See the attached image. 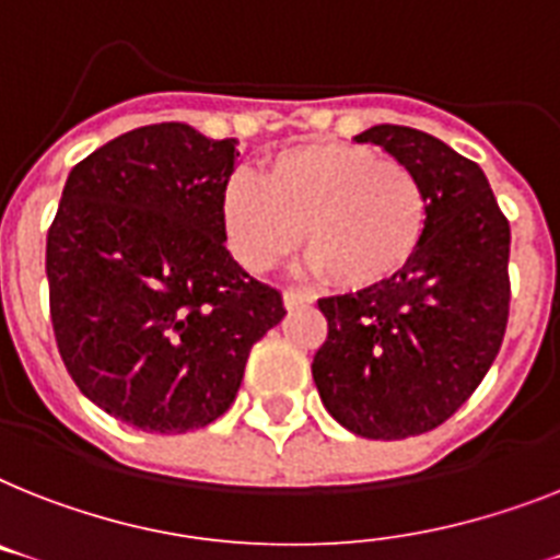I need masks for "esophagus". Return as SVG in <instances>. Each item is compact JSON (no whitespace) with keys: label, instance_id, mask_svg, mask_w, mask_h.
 <instances>
[{"label":"esophagus","instance_id":"34e87169","mask_svg":"<svg viewBox=\"0 0 560 560\" xmlns=\"http://www.w3.org/2000/svg\"><path fill=\"white\" fill-rule=\"evenodd\" d=\"M312 303V298H308L306 291H300V289H285L283 291V306L289 308H300V306H308Z\"/></svg>","mask_w":560,"mask_h":560}]
</instances>
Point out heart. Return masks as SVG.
Here are the masks:
<instances>
[{"label":"heart","instance_id":"heart-1","mask_svg":"<svg viewBox=\"0 0 560 560\" xmlns=\"http://www.w3.org/2000/svg\"><path fill=\"white\" fill-rule=\"evenodd\" d=\"M223 231L246 269L269 271L298 248L340 289L381 285L412 262L427 231L418 174L358 142L320 140L266 160L260 179L225 183Z\"/></svg>","mask_w":560,"mask_h":560}]
</instances>
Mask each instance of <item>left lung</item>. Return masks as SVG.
<instances>
[{"label":"left lung","instance_id":"1","mask_svg":"<svg viewBox=\"0 0 560 560\" xmlns=\"http://www.w3.org/2000/svg\"><path fill=\"white\" fill-rule=\"evenodd\" d=\"M354 140L418 174L427 231L397 277L317 300L329 335L312 377L340 427L400 441L450 420L492 366L510 317V223L480 165L432 133L374 125Z\"/></svg>","mask_w":560,"mask_h":560}]
</instances>
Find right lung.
Listing matches in <instances>:
<instances>
[{
  "mask_svg": "<svg viewBox=\"0 0 560 560\" xmlns=\"http://www.w3.org/2000/svg\"><path fill=\"white\" fill-rule=\"evenodd\" d=\"M237 140L186 122L133 128L73 165L48 229L50 323L82 395L160 435L234 404L283 298L225 248L220 200Z\"/></svg>",
  "mask_w": 560,
  "mask_h": 560,
  "instance_id": "right-lung-1",
  "label": "right lung"
}]
</instances>
